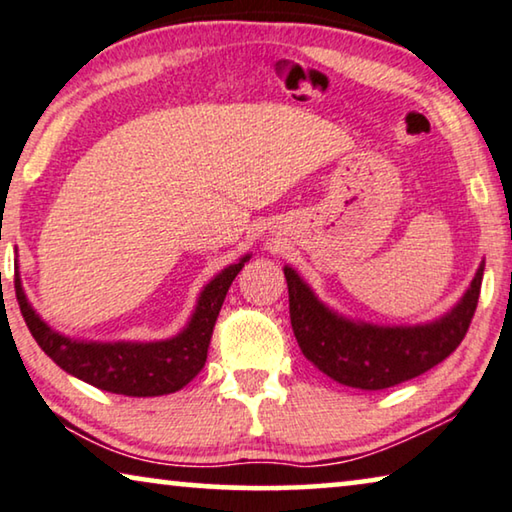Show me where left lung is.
Wrapping results in <instances>:
<instances>
[{"instance_id":"left-lung-1","label":"left lung","mask_w":512,"mask_h":512,"mask_svg":"<svg viewBox=\"0 0 512 512\" xmlns=\"http://www.w3.org/2000/svg\"><path fill=\"white\" fill-rule=\"evenodd\" d=\"M485 264L460 303L441 319L418 326H377L338 315L285 266L289 319L303 356L338 384L381 391L423 375L451 356L474 319Z\"/></svg>"}]
</instances>
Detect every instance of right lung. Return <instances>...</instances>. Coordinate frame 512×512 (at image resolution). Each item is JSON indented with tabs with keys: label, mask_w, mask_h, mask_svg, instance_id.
I'll use <instances>...</instances> for the list:
<instances>
[{
	"label": "right lung",
	"mask_w": 512,
	"mask_h": 512,
	"mask_svg": "<svg viewBox=\"0 0 512 512\" xmlns=\"http://www.w3.org/2000/svg\"><path fill=\"white\" fill-rule=\"evenodd\" d=\"M248 259L250 255L230 264L202 289L188 326L170 340L85 342L66 338V335L52 331L36 315V310L27 301L18 273H15V299H18L22 317H25L27 329L34 335L38 347L68 375L108 393L154 398V395L179 391L204 368L213 326L223 308L227 289Z\"/></svg>",
	"instance_id": "obj_1"
}]
</instances>
